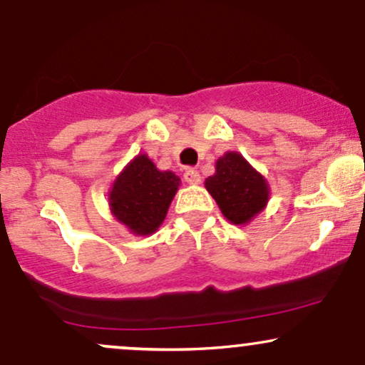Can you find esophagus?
I'll return each mask as SVG.
<instances>
[{
    "label": "esophagus",
    "instance_id": "1",
    "mask_svg": "<svg viewBox=\"0 0 365 365\" xmlns=\"http://www.w3.org/2000/svg\"><path fill=\"white\" fill-rule=\"evenodd\" d=\"M183 178H185V182L190 183V185H197V183H200V175L197 170H187L185 173H183Z\"/></svg>",
    "mask_w": 365,
    "mask_h": 365
}]
</instances>
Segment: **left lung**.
Listing matches in <instances>:
<instances>
[{
	"label": "left lung",
	"instance_id": "left-lung-1",
	"mask_svg": "<svg viewBox=\"0 0 365 365\" xmlns=\"http://www.w3.org/2000/svg\"><path fill=\"white\" fill-rule=\"evenodd\" d=\"M230 223L245 225L266 207L269 185L242 154L226 153L216 161V173L204 183Z\"/></svg>",
	"mask_w": 365,
	"mask_h": 365
}]
</instances>
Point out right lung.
<instances>
[{
  "label": "right lung",
  "instance_id": "add662e5",
  "mask_svg": "<svg viewBox=\"0 0 365 365\" xmlns=\"http://www.w3.org/2000/svg\"><path fill=\"white\" fill-rule=\"evenodd\" d=\"M178 185L180 178L173 171H159L145 154H139L113 183V216L133 235H150L165 221Z\"/></svg>",
  "mask_w": 365,
  "mask_h": 365
}]
</instances>
